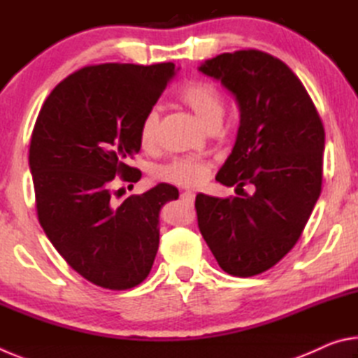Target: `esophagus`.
Masks as SVG:
<instances>
[{"label":"esophagus","instance_id":"esophagus-1","mask_svg":"<svg viewBox=\"0 0 358 358\" xmlns=\"http://www.w3.org/2000/svg\"><path fill=\"white\" fill-rule=\"evenodd\" d=\"M180 197L183 199L185 202L192 203V202H194V197H196V196H194V192H191V191H183V192L180 194Z\"/></svg>","mask_w":358,"mask_h":358}]
</instances>
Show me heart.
Masks as SVG:
<instances>
[{"label": "heart", "instance_id": "b5f03b06", "mask_svg": "<svg viewBox=\"0 0 358 358\" xmlns=\"http://www.w3.org/2000/svg\"><path fill=\"white\" fill-rule=\"evenodd\" d=\"M178 99L196 113V117L210 128L220 124L224 115V99L220 88L207 80H192L180 90ZM157 128H159V110L150 108L141 124V141L145 147L156 142ZM210 166L196 157L180 156L159 169V177L172 183L194 186L202 183L208 177Z\"/></svg>", "mask_w": 358, "mask_h": 358}]
</instances>
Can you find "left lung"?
Returning a JSON list of instances; mask_svg holds the SVG:
<instances>
[{"instance_id": "left-lung-1", "label": "left lung", "mask_w": 358, "mask_h": 358, "mask_svg": "<svg viewBox=\"0 0 358 358\" xmlns=\"http://www.w3.org/2000/svg\"><path fill=\"white\" fill-rule=\"evenodd\" d=\"M199 71L240 107L237 142L216 180L254 189L227 199L197 194L199 229L226 273H264L295 246L320 196L322 120L300 78L265 52L222 53Z\"/></svg>"}]
</instances>
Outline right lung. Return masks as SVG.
Segmentation results:
<instances>
[{"mask_svg": "<svg viewBox=\"0 0 358 358\" xmlns=\"http://www.w3.org/2000/svg\"><path fill=\"white\" fill-rule=\"evenodd\" d=\"M173 74V63L87 66L53 88L36 120L29 169L39 224L66 262L99 287L126 290L148 276L159 210L178 199L177 187L159 183L113 203V178L142 177L128 161Z\"/></svg>", "mask_w": 358, "mask_h": 358, "instance_id": "right-lung-1", "label": "right lung"}]
</instances>
